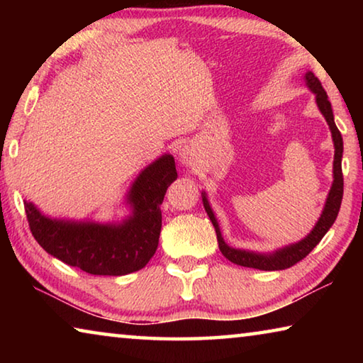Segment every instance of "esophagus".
I'll return each mask as SVG.
<instances>
[{"label":"esophagus","mask_w":363,"mask_h":363,"mask_svg":"<svg viewBox=\"0 0 363 363\" xmlns=\"http://www.w3.org/2000/svg\"><path fill=\"white\" fill-rule=\"evenodd\" d=\"M179 162L184 167H194L196 163V150L192 144H184L179 149Z\"/></svg>","instance_id":"esophagus-1"}]
</instances>
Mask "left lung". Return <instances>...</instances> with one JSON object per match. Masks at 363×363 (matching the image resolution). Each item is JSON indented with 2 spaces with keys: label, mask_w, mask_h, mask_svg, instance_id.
<instances>
[{
  "label": "left lung",
  "mask_w": 363,
  "mask_h": 363,
  "mask_svg": "<svg viewBox=\"0 0 363 363\" xmlns=\"http://www.w3.org/2000/svg\"><path fill=\"white\" fill-rule=\"evenodd\" d=\"M304 82H306L307 88H309L312 93L315 94L317 107L328 123L330 131H331V139H333V145H335L333 184H331L328 196H327V200H325L323 211L320 214V218H318V220L315 223L314 229L307 233L303 240L291 243V245H286V247L279 248L275 251H270V253H259V251L232 248L224 242L223 233H220V229H219V223L211 210V205H210V201H208V196L205 192H201V200H203L205 211L208 216H210V220L214 225V230H216L220 253H223L230 262L237 264V266L253 267V269H259V270H284V269L294 266V264L299 262L301 259H304V257L317 247L318 242L322 240L325 233H327L330 230V227L333 225L337 213H340L341 200H342V186H344L342 169H341L342 138H341L340 130H337L335 125L333 110H331V104L328 101L327 93H325V89L322 88V83L318 82V78L312 72H306Z\"/></svg>",
  "instance_id": "obj_1"
}]
</instances>
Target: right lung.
<instances>
[{"label":"right lung","instance_id":"obj_1","mask_svg":"<svg viewBox=\"0 0 363 363\" xmlns=\"http://www.w3.org/2000/svg\"><path fill=\"white\" fill-rule=\"evenodd\" d=\"M177 177L174 157H158L126 194L131 214L120 223L49 218L23 201L30 230L41 248L72 267L93 275H126L143 269L158 247L164 194Z\"/></svg>","mask_w":363,"mask_h":363}]
</instances>
